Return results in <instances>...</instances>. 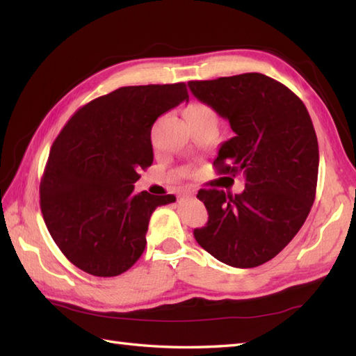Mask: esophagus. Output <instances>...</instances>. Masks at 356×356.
<instances>
[{
    "label": "esophagus",
    "instance_id": "obj_1",
    "mask_svg": "<svg viewBox=\"0 0 356 356\" xmlns=\"http://www.w3.org/2000/svg\"><path fill=\"white\" fill-rule=\"evenodd\" d=\"M180 195H182V197H193V195H195V191L191 190V188H186V190L180 193Z\"/></svg>",
    "mask_w": 356,
    "mask_h": 356
}]
</instances>
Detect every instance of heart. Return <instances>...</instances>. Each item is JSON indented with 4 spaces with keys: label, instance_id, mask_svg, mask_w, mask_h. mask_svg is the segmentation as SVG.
I'll return each instance as SVG.
<instances>
[{
    "label": "heart",
    "instance_id": "1",
    "mask_svg": "<svg viewBox=\"0 0 356 356\" xmlns=\"http://www.w3.org/2000/svg\"><path fill=\"white\" fill-rule=\"evenodd\" d=\"M191 116H214V111L213 108L208 107L207 104L194 102L185 108V118H191Z\"/></svg>",
    "mask_w": 356,
    "mask_h": 356
}]
</instances>
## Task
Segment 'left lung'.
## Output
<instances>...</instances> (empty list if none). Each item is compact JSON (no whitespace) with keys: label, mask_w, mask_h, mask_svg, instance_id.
Listing matches in <instances>:
<instances>
[{"label":"left lung","mask_w":356,"mask_h":356,"mask_svg":"<svg viewBox=\"0 0 356 356\" xmlns=\"http://www.w3.org/2000/svg\"><path fill=\"white\" fill-rule=\"evenodd\" d=\"M188 87L234 131L218 149L217 172L246 179L241 194L199 191L208 223L194 238L229 266H260L283 251L311 213L320 162L311 116L297 95L261 73Z\"/></svg>","instance_id":"obj_1"}]
</instances>
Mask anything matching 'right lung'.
Wrapping results in <instances>:
<instances>
[{
  "mask_svg": "<svg viewBox=\"0 0 356 356\" xmlns=\"http://www.w3.org/2000/svg\"><path fill=\"white\" fill-rule=\"evenodd\" d=\"M188 101L185 82L120 87L79 108L53 142L40 185L45 226L74 266L116 277L139 260L149 217L172 194H134L153 163L156 119Z\"/></svg>",
  "mask_w": 356,
  "mask_h": 356,
  "instance_id": "right-lung-1",
  "label": "right lung"
}]
</instances>
